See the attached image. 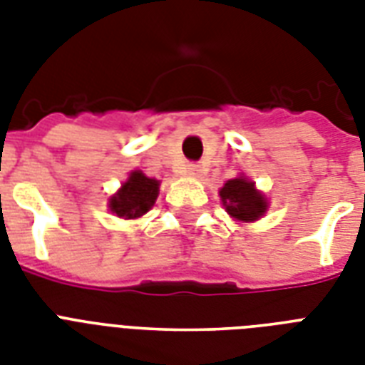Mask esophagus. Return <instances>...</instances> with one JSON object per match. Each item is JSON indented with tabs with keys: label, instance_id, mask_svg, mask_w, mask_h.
Segmentation results:
<instances>
[{
	"label": "esophagus",
	"instance_id": "34e87169",
	"mask_svg": "<svg viewBox=\"0 0 365 365\" xmlns=\"http://www.w3.org/2000/svg\"><path fill=\"white\" fill-rule=\"evenodd\" d=\"M183 174H185V176L199 178L200 176V166L195 165V163H189V165H185V168H183Z\"/></svg>",
	"mask_w": 365,
	"mask_h": 365
}]
</instances>
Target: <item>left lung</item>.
<instances>
[{"instance_id":"8db88e82","label":"left lung","mask_w":365,"mask_h":365,"mask_svg":"<svg viewBox=\"0 0 365 365\" xmlns=\"http://www.w3.org/2000/svg\"><path fill=\"white\" fill-rule=\"evenodd\" d=\"M220 197H222L225 210L239 222H254L267 210L263 195L257 193L254 183L248 182L246 178L229 180L220 191Z\"/></svg>"}]
</instances>
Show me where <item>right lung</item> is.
Returning <instances> with one entry per match:
<instances>
[{
  "label": "right lung",
  "instance_id": "obj_1",
  "mask_svg": "<svg viewBox=\"0 0 365 365\" xmlns=\"http://www.w3.org/2000/svg\"><path fill=\"white\" fill-rule=\"evenodd\" d=\"M159 195V182L151 178L143 176L142 172H132L128 180L123 183L119 193L113 195L110 200L111 212H115L119 217L134 220L143 216L145 212L151 210Z\"/></svg>",
  "mask_w": 365,
  "mask_h": 365
}]
</instances>
